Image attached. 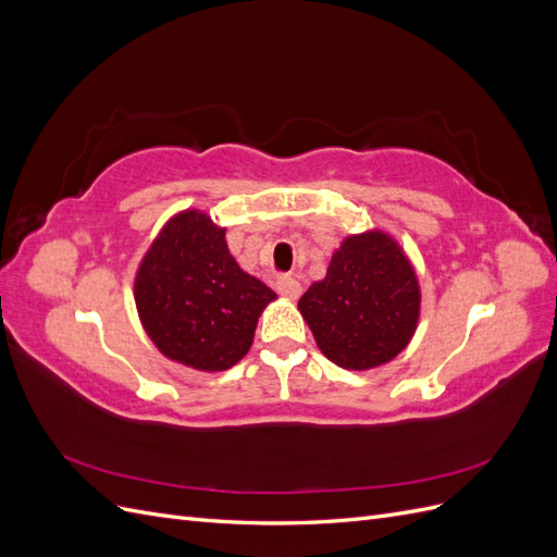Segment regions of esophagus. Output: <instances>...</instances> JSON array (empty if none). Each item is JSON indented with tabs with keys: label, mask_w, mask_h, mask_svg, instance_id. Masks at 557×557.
Instances as JSON below:
<instances>
[{
	"label": "esophagus",
	"mask_w": 557,
	"mask_h": 557,
	"mask_svg": "<svg viewBox=\"0 0 557 557\" xmlns=\"http://www.w3.org/2000/svg\"><path fill=\"white\" fill-rule=\"evenodd\" d=\"M276 290H278V295H283V297L297 299V297L301 295V285H299V281H297L295 276L283 274V276L276 278Z\"/></svg>",
	"instance_id": "34e87169"
}]
</instances>
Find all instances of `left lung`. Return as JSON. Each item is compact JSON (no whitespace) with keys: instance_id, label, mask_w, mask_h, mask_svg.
<instances>
[{"instance_id":"obj_1","label":"left lung","mask_w":557,"mask_h":557,"mask_svg":"<svg viewBox=\"0 0 557 557\" xmlns=\"http://www.w3.org/2000/svg\"><path fill=\"white\" fill-rule=\"evenodd\" d=\"M418 309L413 269L381 232L348 237L332 256L327 276L299 299L318 348L344 369L393 360L411 339Z\"/></svg>"}]
</instances>
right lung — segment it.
Listing matches in <instances>:
<instances>
[{"mask_svg":"<svg viewBox=\"0 0 557 557\" xmlns=\"http://www.w3.org/2000/svg\"><path fill=\"white\" fill-rule=\"evenodd\" d=\"M134 299L148 336L166 358L223 372L246 356L258 315L276 293L242 272L223 227L205 213L185 211L146 252Z\"/></svg>","mask_w":557,"mask_h":557,"instance_id":"1","label":"right lung"}]
</instances>
